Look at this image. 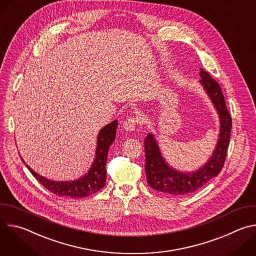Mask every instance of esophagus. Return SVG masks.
Masks as SVG:
<instances>
[{
	"mask_svg": "<svg viewBox=\"0 0 256 256\" xmlns=\"http://www.w3.org/2000/svg\"><path fill=\"white\" fill-rule=\"evenodd\" d=\"M140 118L138 116V114L136 112H134V116H130L124 122L122 128H124V130H126V132L134 130L136 126H138V124H140Z\"/></svg>",
	"mask_w": 256,
	"mask_h": 256,
	"instance_id": "34e87169",
	"label": "esophagus"
}]
</instances>
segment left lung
<instances>
[{
    "instance_id": "left-lung-1",
    "label": "left lung",
    "mask_w": 256,
    "mask_h": 256,
    "mask_svg": "<svg viewBox=\"0 0 256 256\" xmlns=\"http://www.w3.org/2000/svg\"><path fill=\"white\" fill-rule=\"evenodd\" d=\"M202 88L210 97L220 118V134L216 146L208 161L196 171L181 172L175 170L166 163L161 155L159 146L153 134L144 138L146 165L148 184L157 192L175 196H184L196 192L206 182L221 172L230 142L232 118L226 106L224 95L220 85L202 68L200 70Z\"/></svg>"
}]
</instances>
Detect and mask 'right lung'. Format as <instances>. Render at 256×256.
Returning a JSON list of instances; mask_svg holds the SVG:
<instances>
[{
  "label": "right lung",
  "mask_w": 256,
  "mask_h": 256,
  "mask_svg": "<svg viewBox=\"0 0 256 256\" xmlns=\"http://www.w3.org/2000/svg\"><path fill=\"white\" fill-rule=\"evenodd\" d=\"M118 122L116 120L102 128L97 136L95 159L88 172L81 178L72 181H54L34 172L22 159L23 163L38 180V182L50 192L58 196L80 198L99 192L106 181V161L108 150L116 140Z\"/></svg>",
  "instance_id": "add662e5"
}]
</instances>
